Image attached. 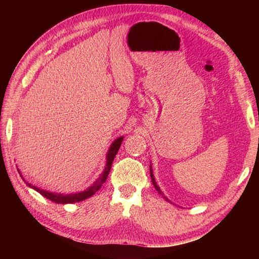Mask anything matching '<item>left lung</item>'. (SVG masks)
<instances>
[{
    "instance_id": "8db88e82",
    "label": "left lung",
    "mask_w": 259,
    "mask_h": 259,
    "mask_svg": "<svg viewBox=\"0 0 259 259\" xmlns=\"http://www.w3.org/2000/svg\"><path fill=\"white\" fill-rule=\"evenodd\" d=\"M150 176H151V180H152V184H153V186H154V188H155V190H158V192L162 195V197L164 198V199H165L166 201H169L166 197H165V195H164L163 193H162V191L160 190V188H159V186L158 185H156V183H155V179H154V176H153V173H152V169H151V166H150ZM170 202V201H169Z\"/></svg>"
}]
</instances>
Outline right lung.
Wrapping results in <instances>:
<instances>
[{"label":"right lung","instance_id":"right-lung-1","mask_svg":"<svg viewBox=\"0 0 259 259\" xmlns=\"http://www.w3.org/2000/svg\"><path fill=\"white\" fill-rule=\"evenodd\" d=\"M123 142V136L116 138L114 142L112 143V145L110 146V149L108 150V153H107V162H106V166H105V169H104V173L100 175V177L96 180L95 183H94L89 189H86L85 191H82V192H79V193H71V194H62V193H54V192H50V191H46V190H43V189H40V188H37L33 185H31L29 183H27L25 178H23L21 175V178L22 180H25V183L30 187L32 188V189H34L35 191H37L40 194H42L43 197H45L46 199H49L55 203H58V204H68V203H75V202H80V201H83L85 199H88L90 197H92V195L95 193L96 191H98L101 186H103V184L106 182V179L109 175V173H110V168H111V165H112V162L114 160V156L115 154L117 153V151H119L120 149V146ZM19 171V169H18ZM20 173V171H19Z\"/></svg>","mask_w":259,"mask_h":259}]
</instances>
